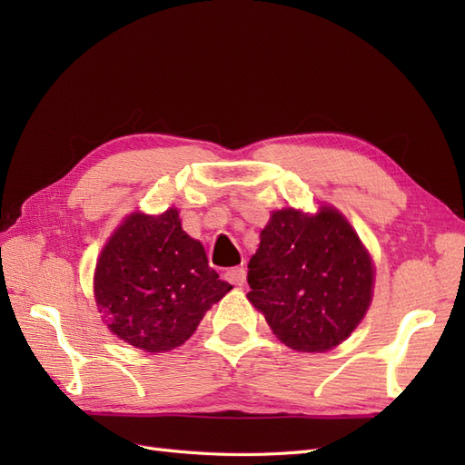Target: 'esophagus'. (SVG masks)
Listing matches in <instances>:
<instances>
[{
    "label": "esophagus",
    "mask_w": 465,
    "mask_h": 465,
    "mask_svg": "<svg viewBox=\"0 0 465 465\" xmlns=\"http://www.w3.org/2000/svg\"><path fill=\"white\" fill-rule=\"evenodd\" d=\"M224 277H227L229 283L242 287L246 283V270L244 267H231V270H227V273H224Z\"/></svg>",
    "instance_id": "esophagus-1"
}]
</instances>
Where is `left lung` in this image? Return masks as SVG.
Returning a JSON list of instances; mask_svg holds the SVG:
<instances>
[{"mask_svg": "<svg viewBox=\"0 0 465 465\" xmlns=\"http://www.w3.org/2000/svg\"><path fill=\"white\" fill-rule=\"evenodd\" d=\"M248 301L287 347L322 353L351 335L372 297V263L331 207L281 209L248 263Z\"/></svg>", "mask_w": 465, "mask_h": 465, "instance_id": "8db88e82", "label": "left lung"}]
</instances>
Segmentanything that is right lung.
<instances>
[{
    "label": "right lung",
    "mask_w": 465,
    "mask_h": 465,
    "mask_svg": "<svg viewBox=\"0 0 465 465\" xmlns=\"http://www.w3.org/2000/svg\"><path fill=\"white\" fill-rule=\"evenodd\" d=\"M232 287L209 267L176 209L134 213L104 246L94 272L96 304L110 331L147 353L184 343Z\"/></svg>",
    "instance_id": "obj_1"
}]
</instances>
